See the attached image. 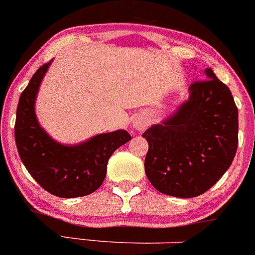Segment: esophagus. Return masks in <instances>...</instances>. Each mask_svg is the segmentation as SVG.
<instances>
[{
    "mask_svg": "<svg viewBox=\"0 0 255 255\" xmlns=\"http://www.w3.org/2000/svg\"><path fill=\"white\" fill-rule=\"evenodd\" d=\"M133 123H134V128H137L138 130H142V129H144V128L146 127V126H148L146 121L139 120V118H138V120H135Z\"/></svg>",
    "mask_w": 255,
    "mask_h": 255,
    "instance_id": "esophagus-1",
    "label": "esophagus"
}]
</instances>
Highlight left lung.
I'll list each match as a JSON object with an SVG mask.
<instances>
[{"label": "left lung", "instance_id": "obj_1", "mask_svg": "<svg viewBox=\"0 0 255 255\" xmlns=\"http://www.w3.org/2000/svg\"><path fill=\"white\" fill-rule=\"evenodd\" d=\"M190 85V99L163 125L143 133L144 169L158 191L195 197L212 187L232 164L238 146V110L227 85L211 69Z\"/></svg>", "mask_w": 255, "mask_h": 255}]
</instances>
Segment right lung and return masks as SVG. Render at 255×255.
I'll list each match as a JSON object with an SVG mask.
<instances>
[{"label": "right lung", "instance_id": "obj_1", "mask_svg": "<svg viewBox=\"0 0 255 255\" xmlns=\"http://www.w3.org/2000/svg\"><path fill=\"white\" fill-rule=\"evenodd\" d=\"M51 60L40 66L20 94L14 138L20 160L33 179L49 194L63 199L96 191L104 182L113 151L130 139L126 130L105 133L80 145H61L40 128L34 101Z\"/></svg>", "mask_w": 255, "mask_h": 255}]
</instances>
